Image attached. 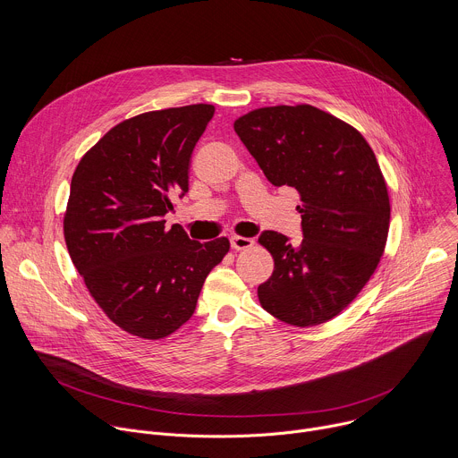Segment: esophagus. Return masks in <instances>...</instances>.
<instances>
[{
    "label": "esophagus",
    "instance_id": "34e87169",
    "mask_svg": "<svg viewBox=\"0 0 458 458\" xmlns=\"http://www.w3.org/2000/svg\"><path fill=\"white\" fill-rule=\"evenodd\" d=\"M230 246H232L235 251L248 250V248L253 246V239H250V237H241V235H232V237H230Z\"/></svg>",
    "mask_w": 458,
    "mask_h": 458
}]
</instances>
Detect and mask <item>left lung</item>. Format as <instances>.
Returning a JSON list of instances; mask_svg holds the SVG:
<instances>
[{
	"mask_svg": "<svg viewBox=\"0 0 458 458\" xmlns=\"http://www.w3.org/2000/svg\"><path fill=\"white\" fill-rule=\"evenodd\" d=\"M275 187L300 194L301 242L266 230L275 269L260 306L284 324L313 327L340 315L376 271L390 199L374 150L358 129L310 104L253 109L233 123Z\"/></svg>",
	"mask_w": 458,
	"mask_h": 458,
	"instance_id": "obj_1",
	"label": "left lung"
}]
</instances>
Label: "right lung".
<instances>
[{
  "label": "right lung",
  "instance_id": "1",
  "mask_svg": "<svg viewBox=\"0 0 458 458\" xmlns=\"http://www.w3.org/2000/svg\"><path fill=\"white\" fill-rule=\"evenodd\" d=\"M210 104L148 111L109 129L79 162L64 239L89 294L129 335L160 340L192 315L226 237L198 242L165 228L173 198L189 191L192 150L214 116Z\"/></svg>",
  "mask_w": 458,
  "mask_h": 458
}]
</instances>
